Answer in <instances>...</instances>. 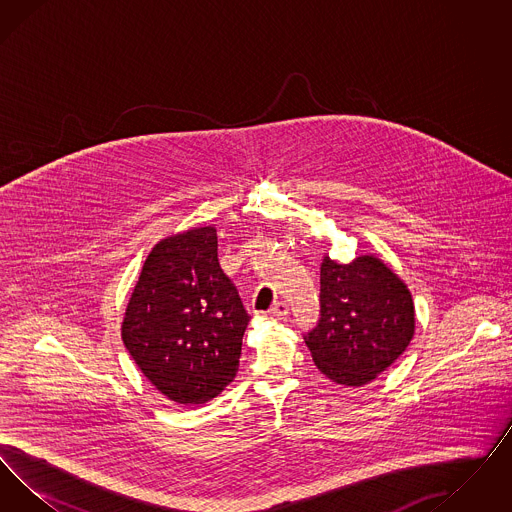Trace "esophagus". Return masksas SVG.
Masks as SVG:
<instances>
[{
  "instance_id": "34e87169",
  "label": "esophagus",
  "mask_w": 512,
  "mask_h": 512,
  "mask_svg": "<svg viewBox=\"0 0 512 512\" xmlns=\"http://www.w3.org/2000/svg\"><path fill=\"white\" fill-rule=\"evenodd\" d=\"M272 317L276 318H286L288 317V313H290V307H288V303H284V301H278V303H274L272 307H270V311H268Z\"/></svg>"
}]
</instances>
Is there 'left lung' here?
<instances>
[{"label":"left lung","mask_w":512,"mask_h":512,"mask_svg":"<svg viewBox=\"0 0 512 512\" xmlns=\"http://www.w3.org/2000/svg\"><path fill=\"white\" fill-rule=\"evenodd\" d=\"M414 336L413 295L382 259L361 255L320 265V318L305 336L318 370L341 386H365Z\"/></svg>","instance_id":"8db88e82"}]
</instances>
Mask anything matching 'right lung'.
<instances>
[{
    "label": "right lung",
    "mask_w": 512,
    "mask_h": 512,
    "mask_svg": "<svg viewBox=\"0 0 512 512\" xmlns=\"http://www.w3.org/2000/svg\"><path fill=\"white\" fill-rule=\"evenodd\" d=\"M217 257V228L197 226L147 255L122 341L147 380L178 405L211 401L236 376L249 322Z\"/></svg>",
    "instance_id": "obj_1"
}]
</instances>
